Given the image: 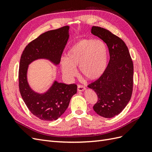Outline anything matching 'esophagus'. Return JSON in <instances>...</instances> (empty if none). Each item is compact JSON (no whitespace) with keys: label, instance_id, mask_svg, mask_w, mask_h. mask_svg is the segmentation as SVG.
<instances>
[{"label":"esophagus","instance_id":"esophagus-1","mask_svg":"<svg viewBox=\"0 0 152 152\" xmlns=\"http://www.w3.org/2000/svg\"><path fill=\"white\" fill-rule=\"evenodd\" d=\"M86 89V87L82 85H78L77 91H84Z\"/></svg>","mask_w":152,"mask_h":152}]
</instances>
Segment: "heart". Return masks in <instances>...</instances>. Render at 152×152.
Returning a JSON list of instances; mask_svg holds the SVG:
<instances>
[{
	"label": "heart",
	"instance_id": "b5f03b06",
	"mask_svg": "<svg viewBox=\"0 0 152 152\" xmlns=\"http://www.w3.org/2000/svg\"><path fill=\"white\" fill-rule=\"evenodd\" d=\"M108 50L102 40L83 39L68 50L66 58L61 59L63 74L72 78L79 66L82 75L89 80H95L102 76L108 65Z\"/></svg>",
	"mask_w": 152,
	"mask_h": 152
}]
</instances>
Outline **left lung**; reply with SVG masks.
<instances>
[{
	"mask_svg": "<svg viewBox=\"0 0 152 152\" xmlns=\"http://www.w3.org/2000/svg\"><path fill=\"white\" fill-rule=\"evenodd\" d=\"M91 33L107 44L110 61L103 74L88 87L98 96L93 109L99 115L112 118L120 113L129 102L133 89V63L127 45L109 30L93 26Z\"/></svg>",
	"mask_w": 152,
	"mask_h": 152,
	"instance_id": "left-lung-1",
	"label": "left lung"
}]
</instances>
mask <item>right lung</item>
Returning a JSON list of instances; mask_svg holds the SVG:
<instances>
[{
	"label": "right lung",
	"mask_w": 152,
	"mask_h": 152,
	"mask_svg": "<svg viewBox=\"0 0 152 152\" xmlns=\"http://www.w3.org/2000/svg\"><path fill=\"white\" fill-rule=\"evenodd\" d=\"M69 28L65 26L41 34L26 45L21 54L18 73L20 94L30 112L40 120L53 121L61 117L77 93V86L55 80L46 93H35L27 81L28 65L38 59H47L58 65L69 38Z\"/></svg>",
	"instance_id": "add662e5"
}]
</instances>
